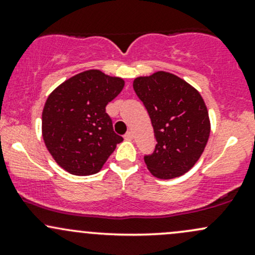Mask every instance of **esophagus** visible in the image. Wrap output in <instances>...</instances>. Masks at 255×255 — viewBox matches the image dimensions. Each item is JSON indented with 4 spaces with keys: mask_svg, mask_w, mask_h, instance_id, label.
Here are the masks:
<instances>
[{
    "mask_svg": "<svg viewBox=\"0 0 255 255\" xmlns=\"http://www.w3.org/2000/svg\"><path fill=\"white\" fill-rule=\"evenodd\" d=\"M125 139H127V140H131V139H133V133H131L130 130H128L127 133L125 134Z\"/></svg>",
    "mask_w": 255,
    "mask_h": 255,
    "instance_id": "esophagus-1",
    "label": "esophagus"
}]
</instances>
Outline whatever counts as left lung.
Returning a JSON list of instances; mask_svg holds the SVG:
<instances>
[{
	"label": "left lung",
	"mask_w": 255,
	"mask_h": 255,
	"mask_svg": "<svg viewBox=\"0 0 255 255\" xmlns=\"http://www.w3.org/2000/svg\"><path fill=\"white\" fill-rule=\"evenodd\" d=\"M150 115L157 144L144 157L147 169L162 180L178 177L194 166L210 136V119L200 93L168 72L133 81Z\"/></svg>",
	"instance_id": "8db88e82"
}]
</instances>
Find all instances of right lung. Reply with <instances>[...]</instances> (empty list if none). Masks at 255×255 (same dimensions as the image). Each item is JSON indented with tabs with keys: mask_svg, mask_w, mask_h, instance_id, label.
<instances>
[{
	"mask_svg": "<svg viewBox=\"0 0 255 255\" xmlns=\"http://www.w3.org/2000/svg\"><path fill=\"white\" fill-rule=\"evenodd\" d=\"M125 86L121 78L91 69L50 93L42 114L46 148L56 163L78 176L97 174L124 140L114 131L105 107Z\"/></svg>",
	"mask_w": 255,
	"mask_h": 255,
	"instance_id": "right-lung-1",
	"label": "right lung"
}]
</instances>
